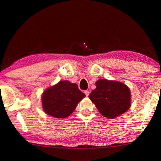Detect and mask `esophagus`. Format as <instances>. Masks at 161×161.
Masks as SVG:
<instances>
[{
  "mask_svg": "<svg viewBox=\"0 0 161 161\" xmlns=\"http://www.w3.org/2000/svg\"><path fill=\"white\" fill-rule=\"evenodd\" d=\"M84 93H85V95H86V96H88V95H89V94H90V91L86 90V91H84Z\"/></svg>",
  "mask_w": 161,
  "mask_h": 161,
  "instance_id": "esophagus-1",
  "label": "esophagus"
}]
</instances>
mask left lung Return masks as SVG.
I'll return each mask as SVG.
<instances>
[{"instance_id":"left-lung-1","label":"left lung","mask_w":161,"mask_h":161,"mask_svg":"<svg viewBox=\"0 0 161 161\" xmlns=\"http://www.w3.org/2000/svg\"><path fill=\"white\" fill-rule=\"evenodd\" d=\"M96 88L88 95L100 114L108 118H117L131 105V93L125 84L119 81L99 80Z\"/></svg>"}]
</instances>
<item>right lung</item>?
<instances>
[{"instance_id": "add662e5", "label": "right lung", "mask_w": 161, "mask_h": 161, "mask_svg": "<svg viewBox=\"0 0 161 161\" xmlns=\"http://www.w3.org/2000/svg\"><path fill=\"white\" fill-rule=\"evenodd\" d=\"M85 97L76 84L61 81L47 88L42 95L43 111L57 118L69 116L76 108L79 102Z\"/></svg>"}]
</instances>
